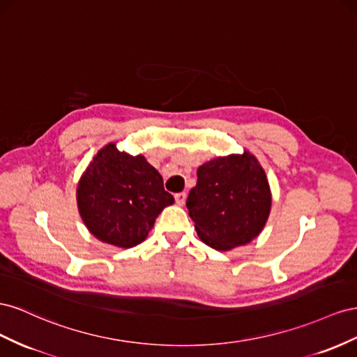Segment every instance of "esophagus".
Instances as JSON below:
<instances>
[{
  "label": "esophagus",
  "mask_w": 357,
  "mask_h": 357,
  "mask_svg": "<svg viewBox=\"0 0 357 357\" xmlns=\"http://www.w3.org/2000/svg\"><path fill=\"white\" fill-rule=\"evenodd\" d=\"M175 200H176V205L182 206L185 203V200H187V195H185V192H176Z\"/></svg>",
  "instance_id": "1"
}]
</instances>
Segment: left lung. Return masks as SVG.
Instances as JSON below:
<instances>
[{"instance_id":"1","label":"left lung","mask_w":357,"mask_h":357,"mask_svg":"<svg viewBox=\"0 0 357 357\" xmlns=\"http://www.w3.org/2000/svg\"><path fill=\"white\" fill-rule=\"evenodd\" d=\"M271 188L248 151L217 157L197 169L187 208L199 238L218 251L245 245L260 235L271 212Z\"/></svg>"}]
</instances>
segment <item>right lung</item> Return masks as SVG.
<instances>
[{
    "label": "right lung",
    "instance_id": "1",
    "mask_svg": "<svg viewBox=\"0 0 357 357\" xmlns=\"http://www.w3.org/2000/svg\"><path fill=\"white\" fill-rule=\"evenodd\" d=\"M76 197L86 229L119 248L144 242L158 213L175 202L144 155H130L115 144L101 148L89 162Z\"/></svg>",
    "mask_w": 357,
    "mask_h": 357
}]
</instances>
